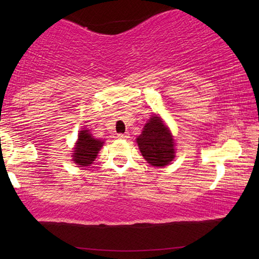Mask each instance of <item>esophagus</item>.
I'll use <instances>...</instances> for the list:
<instances>
[{
    "label": "esophagus",
    "mask_w": 259,
    "mask_h": 259,
    "mask_svg": "<svg viewBox=\"0 0 259 259\" xmlns=\"http://www.w3.org/2000/svg\"><path fill=\"white\" fill-rule=\"evenodd\" d=\"M117 138L126 140V139L129 138V134H128V133H125V134H119V135H117Z\"/></svg>",
    "instance_id": "obj_1"
}]
</instances>
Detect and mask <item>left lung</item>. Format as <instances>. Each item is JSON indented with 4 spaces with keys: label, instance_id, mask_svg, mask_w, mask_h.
<instances>
[{
    "label": "left lung",
    "instance_id": "obj_1",
    "mask_svg": "<svg viewBox=\"0 0 259 259\" xmlns=\"http://www.w3.org/2000/svg\"><path fill=\"white\" fill-rule=\"evenodd\" d=\"M139 151L153 166H165L175 157V140L160 116L153 115L138 136Z\"/></svg>",
    "mask_w": 259,
    "mask_h": 259
}]
</instances>
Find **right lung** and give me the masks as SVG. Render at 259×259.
Instances as JSON below:
<instances>
[{"instance_id":"right-lung-1","label":"right lung","mask_w":259,"mask_h":259,"mask_svg":"<svg viewBox=\"0 0 259 259\" xmlns=\"http://www.w3.org/2000/svg\"><path fill=\"white\" fill-rule=\"evenodd\" d=\"M103 144L104 142L100 139L94 138V136L90 134V130H81L72 156L74 163L80 166L90 165L97 157Z\"/></svg>"}]
</instances>
